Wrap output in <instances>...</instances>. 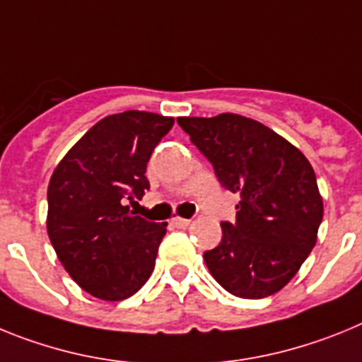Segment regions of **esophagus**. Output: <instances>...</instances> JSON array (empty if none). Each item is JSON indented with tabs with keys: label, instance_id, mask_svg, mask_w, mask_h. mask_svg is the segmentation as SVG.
Instances as JSON below:
<instances>
[{
	"label": "esophagus",
	"instance_id": "1",
	"mask_svg": "<svg viewBox=\"0 0 362 362\" xmlns=\"http://www.w3.org/2000/svg\"><path fill=\"white\" fill-rule=\"evenodd\" d=\"M171 224L177 226V228H187V226L191 224V220L182 218V216H175V218H171Z\"/></svg>",
	"mask_w": 362,
	"mask_h": 362
}]
</instances>
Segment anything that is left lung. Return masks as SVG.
Returning <instances> with one entry per match:
<instances>
[{
    "instance_id": "left-lung-1",
    "label": "left lung",
    "mask_w": 362,
    "mask_h": 362,
    "mask_svg": "<svg viewBox=\"0 0 362 362\" xmlns=\"http://www.w3.org/2000/svg\"><path fill=\"white\" fill-rule=\"evenodd\" d=\"M178 125L213 163L218 182L240 197L237 222L204 253L215 281L242 298L282 290L312 253L322 197L312 163L281 134L246 116H180Z\"/></svg>"
}]
</instances>
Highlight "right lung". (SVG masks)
<instances>
[{
	"label": "right lung",
	"instance_id": "right-lung-1",
	"mask_svg": "<svg viewBox=\"0 0 362 362\" xmlns=\"http://www.w3.org/2000/svg\"><path fill=\"white\" fill-rule=\"evenodd\" d=\"M175 118L125 111L105 116L56 165L47 189V233L72 281L102 300L136 293L155 269L168 222L129 211L149 189L147 162Z\"/></svg>",
	"mask_w": 362,
	"mask_h": 362
}]
</instances>
